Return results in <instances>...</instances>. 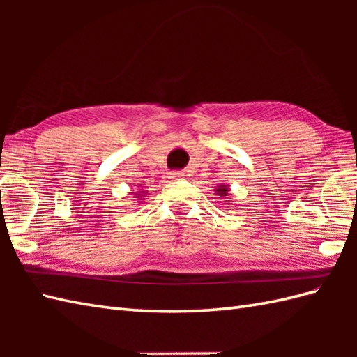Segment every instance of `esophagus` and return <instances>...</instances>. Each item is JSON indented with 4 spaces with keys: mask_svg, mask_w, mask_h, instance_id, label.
<instances>
[{
    "mask_svg": "<svg viewBox=\"0 0 357 357\" xmlns=\"http://www.w3.org/2000/svg\"><path fill=\"white\" fill-rule=\"evenodd\" d=\"M169 178L170 179H181V178H184V174L181 173V172H170L169 173Z\"/></svg>",
    "mask_w": 357,
    "mask_h": 357,
    "instance_id": "1",
    "label": "esophagus"
}]
</instances>
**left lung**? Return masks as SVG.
Segmentation results:
<instances>
[{"instance_id": "8db88e82", "label": "left lung", "mask_w": 357, "mask_h": 357, "mask_svg": "<svg viewBox=\"0 0 357 357\" xmlns=\"http://www.w3.org/2000/svg\"><path fill=\"white\" fill-rule=\"evenodd\" d=\"M215 192H216L218 196H221V198H225V196L229 195V192H230V187H229V184H221V185H218L215 188Z\"/></svg>"}]
</instances>
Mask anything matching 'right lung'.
<instances>
[{
    "label": "right lung",
    "mask_w": 357,
    "mask_h": 357,
    "mask_svg": "<svg viewBox=\"0 0 357 357\" xmlns=\"http://www.w3.org/2000/svg\"><path fill=\"white\" fill-rule=\"evenodd\" d=\"M128 195H130L132 201H136V202L142 204L144 199H146V196H147V190H142V188H136L135 192H130Z\"/></svg>",
    "instance_id": "obj_1"
}]
</instances>
